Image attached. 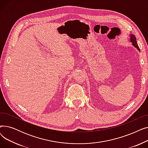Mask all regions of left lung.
Here are the masks:
<instances>
[{
    "label": "left lung",
    "mask_w": 148,
    "mask_h": 148,
    "mask_svg": "<svg viewBox=\"0 0 148 148\" xmlns=\"http://www.w3.org/2000/svg\"><path fill=\"white\" fill-rule=\"evenodd\" d=\"M130 41L132 43V45H133L135 48H136L140 51V49H139L138 46V44H137V41H136V38L135 36L133 34H130Z\"/></svg>",
    "instance_id": "left-lung-1"
}]
</instances>
